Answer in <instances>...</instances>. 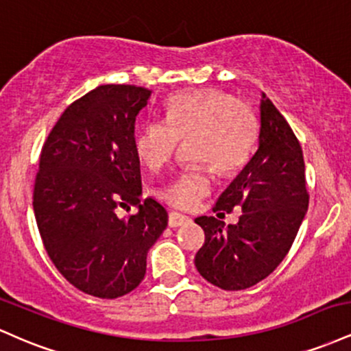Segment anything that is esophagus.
Returning <instances> with one entry per match:
<instances>
[{"mask_svg":"<svg viewBox=\"0 0 351 351\" xmlns=\"http://www.w3.org/2000/svg\"><path fill=\"white\" fill-rule=\"evenodd\" d=\"M186 223H189L188 216L180 215V213H175V211H171L170 215H168V226L170 228H180Z\"/></svg>","mask_w":351,"mask_h":351,"instance_id":"esophagus-1","label":"esophagus"}]
</instances>
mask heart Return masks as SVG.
Listing matches in <instances>:
<instances>
[{"label": "heart", "mask_w": 351, "mask_h": 351, "mask_svg": "<svg viewBox=\"0 0 351 351\" xmlns=\"http://www.w3.org/2000/svg\"><path fill=\"white\" fill-rule=\"evenodd\" d=\"M257 138L252 108L226 90L195 88L171 95L167 102V122L148 120L136 132L134 147L150 170H158L178 152L181 140H189L195 162H203L158 189V198L178 209H191L209 195L211 167L221 175L243 168Z\"/></svg>", "instance_id": "heart-1"}]
</instances>
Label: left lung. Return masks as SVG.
I'll use <instances>...</instances> for the list:
<instances>
[{
    "label": "left lung",
    "instance_id": "8db88e82",
    "mask_svg": "<svg viewBox=\"0 0 351 351\" xmlns=\"http://www.w3.org/2000/svg\"><path fill=\"white\" fill-rule=\"evenodd\" d=\"M257 150L213 211L241 208L237 224L196 217L204 244L195 265L223 291L252 287L276 271L292 247L308 208L302 147L291 125L263 94Z\"/></svg>",
    "mask_w": 351,
    "mask_h": 351
}]
</instances>
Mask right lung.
<instances>
[{
	"mask_svg": "<svg viewBox=\"0 0 351 351\" xmlns=\"http://www.w3.org/2000/svg\"><path fill=\"white\" fill-rule=\"evenodd\" d=\"M152 90L99 86L72 102L43 145L33 208L52 264L79 291L117 299L143 280L147 252L168 224L142 196L135 119ZM136 206L120 220L117 207Z\"/></svg>",
	"mask_w": 351,
	"mask_h": 351,
	"instance_id": "obj_1",
	"label": "right lung"
}]
</instances>
